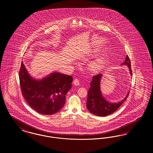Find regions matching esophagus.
<instances>
[{"instance_id":"1","label":"esophagus","mask_w":153,"mask_h":153,"mask_svg":"<svg viewBox=\"0 0 153 153\" xmlns=\"http://www.w3.org/2000/svg\"><path fill=\"white\" fill-rule=\"evenodd\" d=\"M73 84L75 85H79L80 84V81L79 79H75L74 80H73Z\"/></svg>"}]
</instances>
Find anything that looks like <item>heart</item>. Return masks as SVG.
I'll list each match as a JSON object with an SVG mask.
<instances>
[{
    "label": "heart",
    "instance_id": "obj_1",
    "mask_svg": "<svg viewBox=\"0 0 153 153\" xmlns=\"http://www.w3.org/2000/svg\"><path fill=\"white\" fill-rule=\"evenodd\" d=\"M106 62L105 57H102L94 61H92L89 64V68L93 71H96L101 68Z\"/></svg>",
    "mask_w": 153,
    "mask_h": 153
}]
</instances>
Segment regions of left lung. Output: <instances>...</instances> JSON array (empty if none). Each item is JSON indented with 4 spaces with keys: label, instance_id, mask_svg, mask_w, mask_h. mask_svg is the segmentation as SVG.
<instances>
[{
    "label": "left lung",
    "instance_id": "8db88e82",
    "mask_svg": "<svg viewBox=\"0 0 153 153\" xmlns=\"http://www.w3.org/2000/svg\"><path fill=\"white\" fill-rule=\"evenodd\" d=\"M122 65H126L128 66L130 73L132 75L131 62L128 56H126ZM102 77L101 73L97 74L93 77L90 84L91 87L89 88L88 92L87 107L91 113L96 116L105 117L116 111L127 99L129 93H128L123 100L117 103L107 101L102 96L100 91V84Z\"/></svg>",
    "mask_w": 153,
    "mask_h": 153
}]
</instances>
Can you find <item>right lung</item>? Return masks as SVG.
<instances>
[{"instance_id": "1", "label": "right lung", "mask_w": 153, "mask_h": 153, "mask_svg": "<svg viewBox=\"0 0 153 153\" xmlns=\"http://www.w3.org/2000/svg\"><path fill=\"white\" fill-rule=\"evenodd\" d=\"M22 95L30 106L42 115H53L65 102V95L72 87V76L54 72L42 80L34 79L23 62L19 72Z\"/></svg>"}]
</instances>
